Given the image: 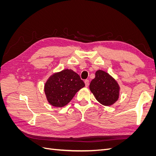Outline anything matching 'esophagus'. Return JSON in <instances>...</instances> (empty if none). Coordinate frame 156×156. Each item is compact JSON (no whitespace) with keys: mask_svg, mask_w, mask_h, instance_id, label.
<instances>
[{"mask_svg":"<svg viewBox=\"0 0 156 156\" xmlns=\"http://www.w3.org/2000/svg\"><path fill=\"white\" fill-rule=\"evenodd\" d=\"M84 83H85V86L87 87L89 85V81H88V79L85 80V81H84Z\"/></svg>","mask_w":156,"mask_h":156,"instance_id":"34e87169","label":"esophagus"}]
</instances>
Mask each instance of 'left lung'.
<instances>
[{"label": "left lung", "instance_id": "1", "mask_svg": "<svg viewBox=\"0 0 156 156\" xmlns=\"http://www.w3.org/2000/svg\"><path fill=\"white\" fill-rule=\"evenodd\" d=\"M90 90L103 105H111L119 99V84L111 75L102 70L96 72L95 78L90 84Z\"/></svg>", "mask_w": 156, "mask_h": 156}]
</instances>
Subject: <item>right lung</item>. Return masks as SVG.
I'll use <instances>...</instances> for the list:
<instances>
[{
	"instance_id": "obj_1",
	"label": "right lung",
	"mask_w": 156,
	"mask_h": 156,
	"mask_svg": "<svg viewBox=\"0 0 156 156\" xmlns=\"http://www.w3.org/2000/svg\"><path fill=\"white\" fill-rule=\"evenodd\" d=\"M85 84L79 75L72 69H64L52 75L45 84V93L51 105L62 107L72 100Z\"/></svg>"
}]
</instances>
